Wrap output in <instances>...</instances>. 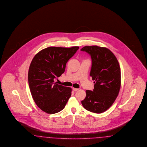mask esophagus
Masks as SVG:
<instances>
[{"instance_id": "1", "label": "esophagus", "mask_w": 147, "mask_h": 147, "mask_svg": "<svg viewBox=\"0 0 147 147\" xmlns=\"http://www.w3.org/2000/svg\"><path fill=\"white\" fill-rule=\"evenodd\" d=\"M73 90L74 91H78V90H79V89H78V88H73Z\"/></svg>"}]
</instances>
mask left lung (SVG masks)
I'll use <instances>...</instances> for the list:
<instances>
[{
	"instance_id": "8db88e82",
	"label": "left lung",
	"mask_w": 147,
	"mask_h": 147,
	"mask_svg": "<svg viewBox=\"0 0 147 147\" xmlns=\"http://www.w3.org/2000/svg\"><path fill=\"white\" fill-rule=\"evenodd\" d=\"M81 50L91 56L90 76L94 84L93 91H86V97L82 103L88 111L102 113L112 106L119 94L121 86L120 65L114 54L107 47L85 46Z\"/></svg>"
}]
</instances>
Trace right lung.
<instances>
[{"mask_svg":"<svg viewBox=\"0 0 147 147\" xmlns=\"http://www.w3.org/2000/svg\"><path fill=\"white\" fill-rule=\"evenodd\" d=\"M79 47H51L37 53L28 70L30 91L35 104L43 112L55 114L61 111L71 94V88L54 82L64 72L68 61Z\"/></svg>","mask_w":147,"mask_h":147,"instance_id":"1","label":"right lung"}]
</instances>
